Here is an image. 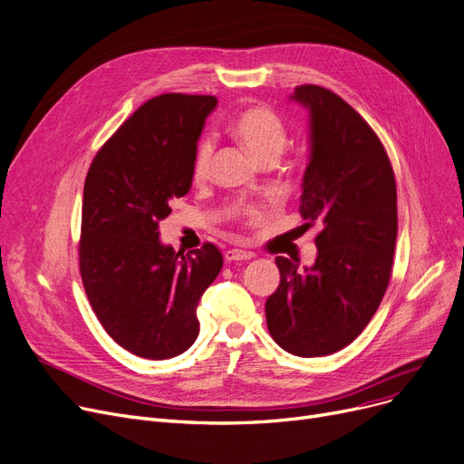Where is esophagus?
Returning a JSON list of instances; mask_svg holds the SVG:
<instances>
[{
    "label": "esophagus",
    "instance_id": "34e87169",
    "mask_svg": "<svg viewBox=\"0 0 464 464\" xmlns=\"http://www.w3.org/2000/svg\"><path fill=\"white\" fill-rule=\"evenodd\" d=\"M227 262H237V260H251L253 253L251 251H244V249H228L225 253Z\"/></svg>",
    "mask_w": 464,
    "mask_h": 464
}]
</instances>
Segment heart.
<instances>
[{
    "label": "heart",
    "mask_w": 464,
    "mask_h": 464,
    "mask_svg": "<svg viewBox=\"0 0 464 464\" xmlns=\"http://www.w3.org/2000/svg\"><path fill=\"white\" fill-rule=\"evenodd\" d=\"M234 136L246 145L253 157L262 162L270 164L277 162L283 154L286 143H289V131L285 122L274 113L270 107L255 105L241 111L232 122ZM215 141L211 136H204L196 145L192 159V175L194 179L202 181L209 175L213 160ZM239 206L232 208V213H237Z\"/></svg>",
    "instance_id": "obj_1"
}]
</instances>
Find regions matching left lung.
<instances>
[{
    "label": "left lung",
    "instance_id": "1",
    "mask_svg": "<svg viewBox=\"0 0 464 464\" xmlns=\"http://www.w3.org/2000/svg\"><path fill=\"white\" fill-rule=\"evenodd\" d=\"M291 100L310 117L300 213L323 230L314 266L276 258L281 281L266 300V323L286 353L323 357L362 333L387 291L399 228L396 183L376 131L338 94L302 84Z\"/></svg>",
    "mask_w": 464,
    "mask_h": 464
}]
</instances>
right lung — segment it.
Here are the masks:
<instances>
[{"mask_svg": "<svg viewBox=\"0 0 464 464\" xmlns=\"http://www.w3.org/2000/svg\"><path fill=\"white\" fill-rule=\"evenodd\" d=\"M215 96L145 102L94 157L82 192L79 266L92 310L121 347L164 361L200 333L196 307L223 268L213 246L187 255L160 241L173 198L192 187V159Z\"/></svg>", "mask_w": 464, "mask_h": 464, "instance_id": "1", "label": "right lung"}]
</instances>
